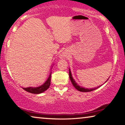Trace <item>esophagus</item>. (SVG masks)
Returning a JSON list of instances; mask_svg holds the SVG:
<instances>
[{
	"mask_svg": "<svg viewBox=\"0 0 125 125\" xmlns=\"http://www.w3.org/2000/svg\"><path fill=\"white\" fill-rule=\"evenodd\" d=\"M66 57H67V55H66V54L65 53V52H62V53H61L60 54V55H59V57H60L61 58H62V59H64Z\"/></svg>",
	"mask_w": 125,
	"mask_h": 125,
	"instance_id": "esophagus-1",
	"label": "esophagus"
}]
</instances>
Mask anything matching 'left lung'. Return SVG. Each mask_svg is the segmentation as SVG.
<instances>
[{"label": "left lung", "instance_id": "8db88e82", "mask_svg": "<svg viewBox=\"0 0 125 125\" xmlns=\"http://www.w3.org/2000/svg\"><path fill=\"white\" fill-rule=\"evenodd\" d=\"M69 76H70V80H71V83H72V84H73V86H74V87L77 89V90L79 91H80V92H91V91H92L95 90V89H97L98 88H99V87H101V85H100V86H98V87H97V88H91V89L85 88H84V87H80V85H79L78 84L76 83V82H75V80L73 79V76H72L71 71H70V68H69ZM108 79H109V78H108ZM108 80V79L105 82H106Z\"/></svg>", "mask_w": 125, "mask_h": 125}]
</instances>
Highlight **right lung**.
Wrapping results in <instances>:
<instances>
[{"label":"right lung","mask_w":125,"mask_h":125,"mask_svg":"<svg viewBox=\"0 0 125 125\" xmlns=\"http://www.w3.org/2000/svg\"><path fill=\"white\" fill-rule=\"evenodd\" d=\"M51 68V69L52 68ZM51 73H52V72H51L50 75H49V78H47L46 81L43 83L42 85L39 86V87H27V88H22L24 90L27 91V92H30L31 94H41V93L44 92L45 91H46L47 89L49 88V87H50V81H51Z\"/></svg>","instance_id":"add662e5"}]
</instances>
